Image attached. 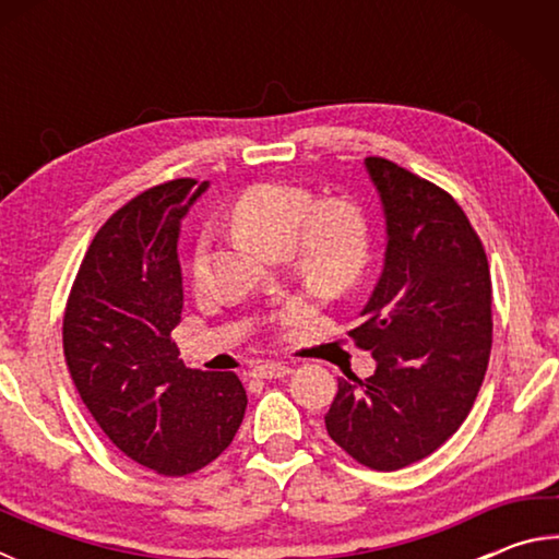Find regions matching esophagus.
Segmentation results:
<instances>
[{
	"mask_svg": "<svg viewBox=\"0 0 559 559\" xmlns=\"http://www.w3.org/2000/svg\"><path fill=\"white\" fill-rule=\"evenodd\" d=\"M251 374L259 377V380H278V377L290 374V365H286V362H259L251 370Z\"/></svg>",
	"mask_w": 559,
	"mask_h": 559,
	"instance_id": "obj_1",
	"label": "esophagus"
}]
</instances>
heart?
<instances>
[{
	"label": "heart",
	"mask_w": 559,
	"mask_h": 559,
	"mask_svg": "<svg viewBox=\"0 0 559 559\" xmlns=\"http://www.w3.org/2000/svg\"><path fill=\"white\" fill-rule=\"evenodd\" d=\"M231 222L246 239L269 253L293 251L300 276L318 288H343L362 269L367 226L357 206L343 200L318 204L308 189L261 182L243 189L231 206ZM206 271L204 243L197 246L192 276Z\"/></svg>",
	"instance_id": "obj_1"
}]
</instances>
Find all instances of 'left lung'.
<instances>
[{
    "label": "left lung",
    "mask_w": 559,
    "mask_h": 559,
    "mask_svg": "<svg viewBox=\"0 0 559 559\" xmlns=\"http://www.w3.org/2000/svg\"><path fill=\"white\" fill-rule=\"evenodd\" d=\"M365 169L384 214V263L349 330L374 374L340 377L325 429L362 466L396 471L456 433L484 384L493 320L478 234L451 194L384 157Z\"/></svg>",
    "instance_id": "obj_1"
}]
</instances>
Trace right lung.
I'll list each match as a JSON object with an SVG mask.
<instances>
[{
    "label": "right lung",
    "mask_w": 559,
    "mask_h": 559,
    "mask_svg": "<svg viewBox=\"0 0 559 559\" xmlns=\"http://www.w3.org/2000/svg\"><path fill=\"white\" fill-rule=\"evenodd\" d=\"M210 182L147 189L100 226L63 316L71 380L106 437L163 476L204 468L241 427L234 372L189 370L173 330L182 320V219Z\"/></svg>",
    "instance_id": "right-lung-1"
}]
</instances>
